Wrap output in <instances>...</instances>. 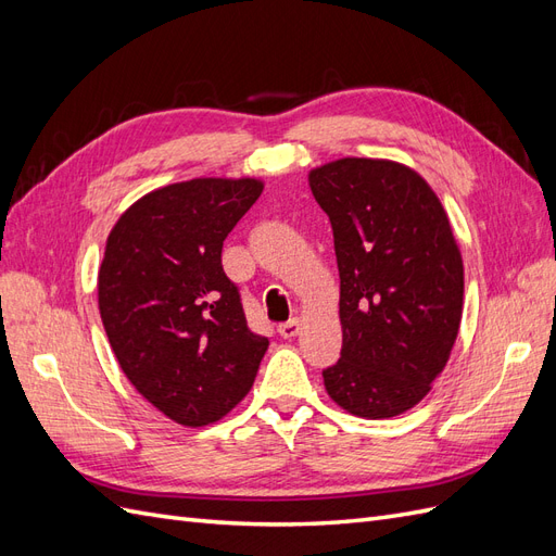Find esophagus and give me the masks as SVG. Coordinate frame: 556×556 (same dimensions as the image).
Masks as SVG:
<instances>
[{
	"label": "esophagus",
	"mask_w": 556,
	"mask_h": 556,
	"mask_svg": "<svg viewBox=\"0 0 556 556\" xmlns=\"http://www.w3.org/2000/svg\"><path fill=\"white\" fill-rule=\"evenodd\" d=\"M299 329H301V323H299L296 317L288 319V323L278 325V333L282 336V339H292V336H296V333H299Z\"/></svg>",
	"instance_id": "1"
}]
</instances>
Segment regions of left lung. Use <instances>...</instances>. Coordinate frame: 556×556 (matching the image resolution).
<instances>
[{
	"label": "left lung",
	"mask_w": 556,
	"mask_h": 556,
	"mask_svg": "<svg viewBox=\"0 0 556 556\" xmlns=\"http://www.w3.org/2000/svg\"><path fill=\"white\" fill-rule=\"evenodd\" d=\"M341 276V359L329 396L378 419L413 408L457 341L464 266L447 215L408 166L345 157L311 172Z\"/></svg>",
	"instance_id": "8db88e82"
}]
</instances>
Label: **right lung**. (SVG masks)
Listing matches in <instances>:
<instances>
[{"instance_id":"add662e5","label":"right lung","mask_w":556,"mask_h":556,"mask_svg":"<svg viewBox=\"0 0 556 556\" xmlns=\"http://www.w3.org/2000/svg\"><path fill=\"white\" fill-rule=\"evenodd\" d=\"M255 178H194L129 206L99 266V313L129 382L166 417L204 427L255 382L268 348L250 331L223 243L255 204Z\"/></svg>"}]
</instances>
